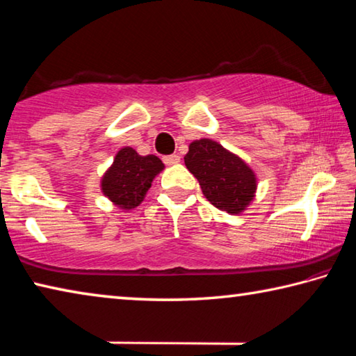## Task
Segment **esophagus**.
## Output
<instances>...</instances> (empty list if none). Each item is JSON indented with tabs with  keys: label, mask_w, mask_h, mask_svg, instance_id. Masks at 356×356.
<instances>
[{
	"label": "esophagus",
	"mask_w": 356,
	"mask_h": 356,
	"mask_svg": "<svg viewBox=\"0 0 356 356\" xmlns=\"http://www.w3.org/2000/svg\"><path fill=\"white\" fill-rule=\"evenodd\" d=\"M163 161L166 165H177L179 161H180V156L179 155H176V154H172V155H165L163 156Z\"/></svg>",
	"instance_id": "obj_1"
}]
</instances>
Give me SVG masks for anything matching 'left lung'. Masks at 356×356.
Wrapping results in <instances>:
<instances>
[{"label":"left lung","mask_w":356,"mask_h":356,"mask_svg":"<svg viewBox=\"0 0 356 356\" xmlns=\"http://www.w3.org/2000/svg\"><path fill=\"white\" fill-rule=\"evenodd\" d=\"M185 165L197 179L212 206L227 213H240L254 197L256 176L242 159L212 140L193 141Z\"/></svg>","instance_id":"obj_1"}]
</instances>
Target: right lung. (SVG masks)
I'll return each mask as SVG.
<instances>
[{
	"label": "right lung",
	"instance_id": "1",
	"mask_svg": "<svg viewBox=\"0 0 356 356\" xmlns=\"http://www.w3.org/2000/svg\"><path fill=\"white\" fill-rule=\"evenodd\" d=\"M163 168L159 156H143L135 149L124 147L102 179V190L116 206L130 210L140 206L154 177Z\"/></svg>",
	"mask_w": 356,
	"mask_h": 356
}]
</instances>
